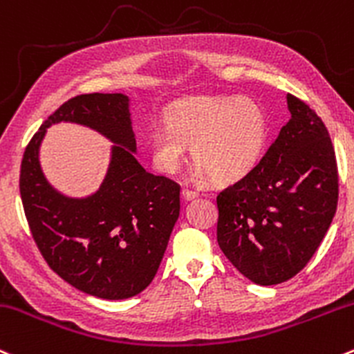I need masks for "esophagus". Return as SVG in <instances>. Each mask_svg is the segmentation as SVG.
<instances>
[{"mask_svg": "<svg viewBox=\"0 0 354 354\" xmlns=\"http://www.w3.org/2000/svg\"><path fill=\"white\" fill-rule=\"evenodd\" d=\"M181 195H183V198H185L186 201H192V200H195V198H198V192H193V189L183 188Z\"/></svg>", "mask_w": 354, "mask_h": 354, "instance_id": "34e87169", "label": "esophagus"}]
</instances>
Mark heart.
Returning <instances> with one entry per match:
<instances>
[{"mask_svg":"<svg viewBox=\"0 0 354 354\" xmlns=\"http://www.w3.org/2000/svg\"><path fill=\"white\" fill-rule=\"evenodd\" d=\"M269 139V119L255 100L200 95L180 100L166 112L147 136V151L154 168L174 173L192 145L198 165L196 180L212 176L230 185L248 176L259 165Z\"/></svg>","mask_w":354,"mask_h":354,"instance_id":"b5f03b06","label":"heart"}]
</instances>
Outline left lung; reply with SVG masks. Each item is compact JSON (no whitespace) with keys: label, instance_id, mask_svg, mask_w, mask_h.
<instances>
[{"label":"left lung","instance_id":"1","mask_svg":"<svg viewBox=\"0 0 354 354\" xmlns=\"http://www.w3.org/2000/svg\"><path fill=\"white\" fill-rule=\"evenodd\" d=\"M290 120L248 176L220 193L216 240L259 286L289 281L321 245L337 205L335 147L324 122L287 94Z\"/></svg>","mask_w":354,"mask_h":354}]
</instances>
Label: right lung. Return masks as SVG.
<instances>
[{"mask_svg":"<svg viewBox=\"0 0 354 354\" xmlns=\"http://www.w3.org/2000/svg\"><path fill=\"white\" fill-rule=\"evenodd\" d=\"M68 122L113 142L100 188L68 197L46 180L39 161L46 129ZM131 99L84 94L67 100L26 146L19 193L41 255L65 282L91 296L119 301L142 292L154 279L180 216V186L136 159Z\"/></svg>","mask_w":354,"mask_h":354,"instance_id":"add662e5","label":"right lung"}]
</instances>
